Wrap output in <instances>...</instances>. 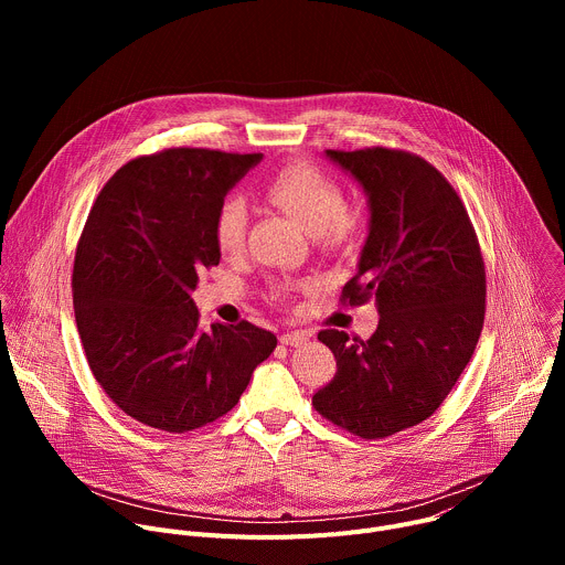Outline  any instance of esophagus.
Listing matches in <instances>:
<instances>
[{
	"mask_svg": "<svg viewBox=\"0 0 565 565\" xmlns=\"http://www.w3.org/2000/svg\"><path fill=\"white\" fill-rule=\"evenodd\" d=\"M308 338H310L308 331H288L279 338V342L286 347H301L303 342H308Z\"/></svg>",
	"mask_w": 565,
	"mask_h": 565,
	"instance_id": "obj_1",
	"label": "esophagus"
}]
</instances>
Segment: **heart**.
Masks as SVG:
<instances>
[{
    "label": "heart",
    "instance_id": "1",
    "mask_svg": "<svg viewBox=\"0 0 565 565\" xmlns=\"http://www.w3.org/2000/svg\"><path fill=\"white\" fill-rule=\"evenodd\" d=\"M270 203L299 221L327 248H338L349 241L355 221L344 212L347 194L342 185L324 170L310 163H288L277 170L264 185ZM248 210L236 196L218 203L212 221L214 244L223 255H236L246 244ZM288 286H275L284 295Z\"/></svg>",
    "mask_w": 565,
    "mask_h": 565
}]
</instances>
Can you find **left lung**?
<instances>
[{"label":"left lung","mask_w":565,"mask_h":565,"mask_svg":"<svg viewBox=\"0 0 565 565\" xmlns=\"http://www.w3.org/2000/svg\"><path fill=\"white\" fill-rule=\"evenodd\" d=\"M366 190L371 227L342 306L377 303L369 340L319 331L335 360L315 412L340 429L382 440L420 425L465 371L486 321V262L465 203L418 153L391 147L327 149Z\"/></svg>","instance_id":"left-lung-1"}]
</instances>
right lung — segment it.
Wrapping results in <instances>:
<instances>
[{"label": "right lung", "instance_id": "1", "mask_svg": "<svg viewBox=\"0 0 565 565\" xmlns=\"http://www.w3.org/2000/svg\"><path fill=\"white\" fill-rule=\"evenodd\" d=\"M262 153L172 147L100 190L77 238L71 290L89 369L134 420L188 434L225 416L277 338L250 321L201 327L190 297L218 264L212 221Z\"/></svg>", "mask_w": 565, "mask_h": 565}]
</instances>
